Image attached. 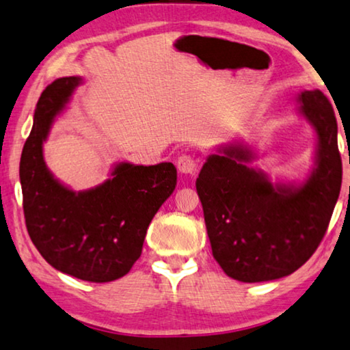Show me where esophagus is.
<instances>
[{
  "instance_id": "1",
  "label": "esophagus",
  "mask_w": 350,
  "mask_h": 350,
  "mask_svg": "<svg viewBox=\"0 0 350 350\" xmlns=\"http://www.w3.org/2000/svg\"><path fill=\"white\" fill-rule=\"evenodd\" d=\"M176 166H178L180 174L192 176L198 171V160L193 155L183 153V155L178 158V161H176Z\"/></svg>"
}]
</instances>
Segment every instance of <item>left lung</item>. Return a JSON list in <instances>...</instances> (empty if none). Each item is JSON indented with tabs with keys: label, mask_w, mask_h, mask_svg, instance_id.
Masks as SVG:
<instances>
[{
	"label": "left lung",
	"mask_w": 350,
	"mask_h": 350,
	"mask_svg": "<svg viewBox=\"0 0 350 350\" xmlns=\"http://www.w3.org/2000/svg\"><path fill=\"white\" fill-rule=\"evenodd\" d=\"M317 131V167L297 189L273 185L245 165L253 153L235 146L211 155L197 179L214 259L227 275L256 283L286 277L306 264L327 234L342 183L338 123L320 90L299 96Z\"/></svg>",
	"instance_id": "left-lung-1"
}]
</instances>
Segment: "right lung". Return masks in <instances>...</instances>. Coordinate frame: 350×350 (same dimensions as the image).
Here are the masks:
<instances>
[{"instance_id": "right-lung-1", "label": "right lung", "mask_w": 350, "mask_h": 350, "mask_svg": "<svg viewBox=\"0 0 350 350\" xmlns=\"http://www.w3.org/2000/svg\"><path fill=\"white\" fill-rule=\"evenodd\" d=\"M78 85V77L59 78L36 104L21 157L23 216L36 250L54 269L105 283L126 275L141 258L148 224L174 190L178 172L172 163H120L113 178L86 192L57 183L43 160V142Z\"/></svg>"}]
</instances>
